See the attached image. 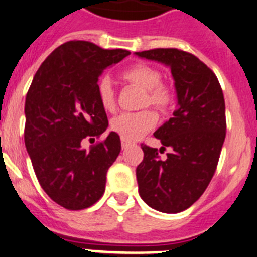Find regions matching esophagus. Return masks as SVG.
I'll return each mask as SVG.
<instances>
[{
  "mask_svg": "<svg viewBox=\"0 0 257 257\" xmlns=\"http://www.w3.org/2000/svg\"><path fill=\"white\" fill-rule=\"evenodd\" d=\"M129 146H132L131 142H126V141H124V140H122V141H121V147H122V150H126V149H128Z\"/></svg>",
  "mask_w": 257,
  "mask_h": 257,
  "instance_id": "1",
  "label": "esophagus"
}]
</instances>
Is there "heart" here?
<instances>
[{
  "mask_svg": "<svg viewBox=\"0 0 257 257\" xmlns=\"http://www.w3.org/2000/svg\"><path fill=\"white\" fill-rule=\"evenodd\" d=\"M126 81L140 86L145 90L142 106H154L156 108H166L171 102V91L160 84L162 76L158 70L147 64H136L122 73ZM97 97L104 111L115 110L116 99L112 82L108 77H102L97 84ZM158 122V115L151 110L140 112H124L111 120V129L121 140L135 142L141 140L147 132H150Z\"/></svg>",
  "mask_w": 257,
  "mask_h": 257,
  "instance_id": "obj_1",
  "label": "heart"
}]
</instances>
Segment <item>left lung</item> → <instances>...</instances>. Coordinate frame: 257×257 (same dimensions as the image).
Masks as SVG:
<instances>
[{
  "label": "left lung",
  "mask_w": 257,
  "mask_h": 257,
  "mask_svg": "<svg viewBox=\"0 0 257 257\" xmlns=\"http://www.w3.org/2000/svg\"><path fill=\"white\" fill-rule=\"evenodd\" d=\"M136 55L168 66L177 94L173 117L154 133L171 153L162 160L158 149L141 145L138 193L151 208L178 213L199 199L215 175L226 133L224 94L215 73L190 53L153 49Z\"/></svg>",
  "instance_id": "left-lung-1"
}]
</instances>
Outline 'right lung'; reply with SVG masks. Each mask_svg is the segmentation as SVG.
<instances>
[{
  "instance_id": "1",
  "label": "right lung",
  "mask_w": 257,
  "mask_h": 257,
  "mask_svg": "<svg viewBox=\"0 0 257 257\" xmlns=\"http://www.w3.org/2000/svg\"><path fill=\"white\" fill-rule=\"evenodd\" d=\"M129 54L89 41L64 42L42 62L28 89L27 153L44 191L66 209L88 208L103 195L107 171L121 150L120 137L110 132L89 151L81 149V142L106 132L108 120L97 97L98 77Z\"/></svg>"
}]
</instances>
